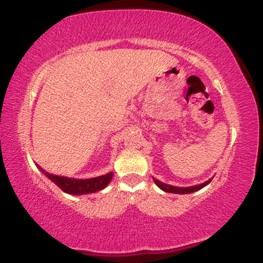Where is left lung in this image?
<instances>
[{
  "instance_id": "1",
  "label": "left lung",
  "mask_w": 263,
  "mask_h": 263,
  "mask_svg": "<svg viewBox=\"0 0 263 263\" xmlns=\"http://www.w3.org/2000/svg\"><path fill=\"white\" fill-rule=\"evenodd\" d=\"M153 178V182L156 183V185L158 186L159 189H162L163 192H167V193H173V194H190V193H194V192H198V190H200L201 188H204V186H206L208 184L211 182V179L213 178H210V179H208L206 182L201 183V184H197V185H192V186H176V185H171V184H165L161 182V180H158L157 178L152 177Z\"/></svg>"
}]
</instances>
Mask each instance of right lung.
Instances as JSON below:
<instances>
[{"label": "right lung", "instance_id": "add662e5", "mask_svg": "<svg viewBox=\"0 0 263 263\" xmlns=\"http://www.w3.org/2000/svg\"><path fill=\"white\" fill-rule=\"evenodd\" d=\"M39 171L44 174L48 179H50L54 184L59 186L64 193L71 195H84V194H91L96 193L99 190L105 189L108 185V183L112 179L114 173L108 172L104 176L95 177V178H86V179H79V178H70L64 176H58V174L49 173V172L44 171L43 168L39 167Z\"/></svg>", "mask_w": 263, "mask_h": 263}]
</instances>
